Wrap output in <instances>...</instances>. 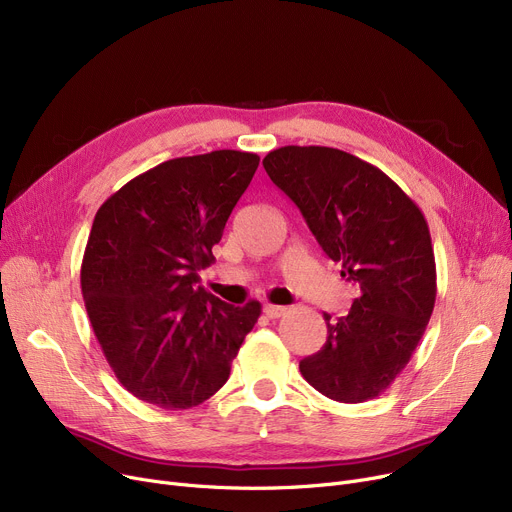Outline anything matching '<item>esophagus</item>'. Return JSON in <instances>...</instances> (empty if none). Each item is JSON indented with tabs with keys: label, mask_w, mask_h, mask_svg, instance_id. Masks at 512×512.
Wrapping results in <instances>:
<instances>
[{
	"label": "esophagus",
	"mask_w": 512,
	"mask_h": 512,
	"mask_svg": "<svg viewBox=\"0 0 512 512\" xmlns=\"http://www.w3.org/2000/svg\"><path fill=\"white\" fill-rule=\"evenodd\" d=\"M263 313L270 317V319H278V317H282L284 313H286V307H278V305H265L263 307Z\"/></svg>",
	"instance_id": "34e87169"
}]
</instances>
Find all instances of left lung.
Here are the masks:
<instances>
[{
	"label": "left lung",
	"instance_id": "8db88e82",
	"mask_svg": "<svg viewBox=\"0 0 512 512\" xmlns=\"http://www.w3.org/2000/svg\"><path fill=\"white\" fill-rule=\"evenodd\" d=\"M263 168L357 286L348 315L324 313L328 338L299 363L303 378L338 402L380 396L407 367L436 303L421 209L380 168L340 149L288 145L267 153Z\"/></svg>",
	"mask_w": 512,
	"mask_h": 512
}]
</instances>
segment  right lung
Masks as SVG:
<instances>
[{"label":"right lung","instance_id":"right-lung-1","mask_svg":"<svg viewBox=\"0 0 512 512\" xmlns=\"http://www.w3.org/2000/svg\"><path fill=\"white\" fill-rule=\"evenodd\" d=\"M259 155L176 157L126 182L93 220L80 288L118 382L161 409H191L230 378L261 305H228L199 286Z\"/></svg>","mask_w":512,"mask_h":512}]
</instances>
